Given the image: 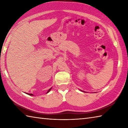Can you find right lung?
Segmentation results:
<instances>
[{
    "label": "right lung",
    "mask_w": 128,
    "mask_h": 128,
    "mask_svg": "<svg viewBox=\"0 0 128 128\" xmlns=\"http://www.w3.org/2000/svg\"><path fill=\"white\" fill-rule=\"evenodd\" d=\"M52 89V88H50V89H49V90L47 91V93H48V92H50V90ZM28 95H30V96H32V95H33V94H28Z\"/></svg>",
    "instance_id": "add662e5"
}]
</instances>
